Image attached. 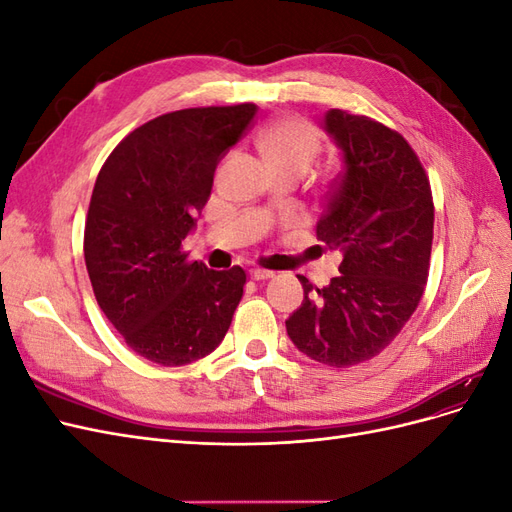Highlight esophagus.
<instances>
[{
  "label": "esophagus",
  "mask_w": 512,
  "mask_h": 512,
  "mask_svg": "<svg viewBox=\"0 0 512 512\" xmlns=\"http://www.w3.org/2000/svg\"><path fill=\"white\" fill-rule=\"evenodd\" d=\"M250 275H252V280H256V282L271 280V277H275V273H273V271H269V269H260V267L252 269V271H250Z\"/></svg>",
  "instance_id": "esophagus-1"
}]
</instances>
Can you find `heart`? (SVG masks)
<instances>
[{
	"label": "heart",
	"mask_w": 512,
	"mask_h": 512,
	"mask_svg": "<svg viewBox=\"0 0 512 512\" xmlns=\"http://www.w3.org/2000/svg\"><path fill=\"white\" fill-rule=\"evenodd\" d=\"M258 147L273 168H297L305 173L320 149V134L305 119L284 117L260 132Z\"/></svg>",
	"instance_id": "obj_1"
}]
</instances>
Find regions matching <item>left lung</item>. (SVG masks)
<instances>
[{"instance_id": "1", "label": "left lung", "mask_w": 512, "mask_h": 512, "mask_svg": "<svg viewBox=\"0 0 512 512\" xmlns=\"http://www.w3.org/2000/svg\"><path fill=\"white\" fill-rule=\"evenodd\" d=\"M324 128L344 151L316 235L342 254L339 275L316 288L286 331L309 359L352 367L378 356L421 303L429 277L433 196L410 143L384 123L331 108Z\"/></svg>"}]
</instances>
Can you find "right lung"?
I'll use <instances>...</instances> for the list:
<instances>
[{
    "label": "right lung",
    "instance_id": "1",
    "mask_svg": "<svg viewBox=\"0 0 512 512\" xmlns=\"http://www.w3.org/2000/svg\"><path fill=\"white\" fill-rule=\"evenodd\" d=\"M256 104L198 106L130 132L102 164L85 220V265L104 316L136 354L188 365L224 339L243 297L241 267L188 260L183 239L211 194L215 166Z\"/></svg>",
    "mask_w": 512,
    "mask_h": 512
}]
</instances>
